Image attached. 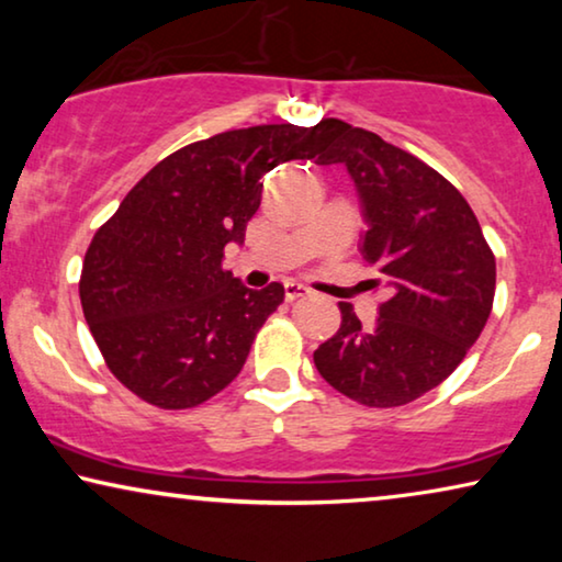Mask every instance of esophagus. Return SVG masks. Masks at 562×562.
<instances>
[{
	"mask_svg": "<svg viewBox=\"0 0 562 562\" xmlns=\"http://www.w3.org/2000/svg\"><path fill=\"white\" fill-rule=\"evenodd\" d=\"M283 289H286V299H289V302H294V299H302V296H306V294H312V291L306 289L304 283H299V281H286V283H283Z\"/></svg>",
	"mask_w": 562,
	"mask_h": 562,
	"instance_id": "1",
	"label": "esophagus"
}]
</instances>
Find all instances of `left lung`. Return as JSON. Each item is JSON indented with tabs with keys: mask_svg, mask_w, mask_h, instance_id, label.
<instances>
[{
	"mask_svg": "<svg viewBox=\"0 0 562 562\" xmlns=\"http://www.w3.org/2000/svg\"><path fill=\"white\" fill-rule=\"evenodd\" d=\"M317 164H342L360 196L366 263L386 289L373 327L340 302L342 325L314 350L329 386L389 409L440 386L486 327L496 258L452 183L396 145L348 122L322 120Z\"/></svg>",
	"mask_w": 562,
	"mask_h": 562,
	"instance_id": "left-lung-1",
	"label": "left lung"
}]
</instances>
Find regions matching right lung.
I'll list each match as a JSON object with an SVG mask.
<instances>
[{"label": "right lung", "mask_w": 562, "mask_h": 562, "mask_svg": "<svg viewBox=\"0 0 562 562\" xmlns=\"http://www.w3.org/2000/svg\"><path fill=\"white\" fill-rule=\"evenodd\" d=\"M314 127L229 130L153 166L97 229L83 258V317L122 386L160 409H191L243 371L281 283L248 289L222 268L245 243L263 176L322 156Z\"/></svg>", "instance_id": "add662e5"}]
</instances>
